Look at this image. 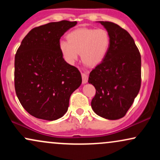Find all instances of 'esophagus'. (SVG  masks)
Segmentation results:
<instances>
[{
    "instance_id": "34e87169",
    "label": "esophagus",
    "mask_w": 160,
    "mask_h": 160,
    "mask_svg": "<svg viewBox=\"0 0 160 160\" xmlns=\"http://www.w3.org/2000/svg\"><path fill=\"white\" fill-rule=\"evenodd\" d=\"M82 84H85L86 82H88V77L87 75L83 74V73H82Z\"/></svg>"
}]
</instances>
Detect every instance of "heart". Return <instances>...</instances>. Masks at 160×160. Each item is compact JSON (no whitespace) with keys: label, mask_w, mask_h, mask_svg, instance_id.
<instances>
[{"label":"heart","mask_w":160,"mask_h":160,"mask_svg":"<svg viewBox=\"0 0 160 160\" xmlns=\"http://www.w3.org/2000/svg\"><path fill=\"white\" fill-rule=\"evenodd\" d=\"M68 40L59 42L65 60L73 64L81 52L82 61L87 66L98 65L105 58L110 46V36L102 28H79L68 34Z\"/></svg>","instance_id":"obj_1"}]
</instances>
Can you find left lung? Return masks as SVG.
I'll return each instance as SVG.
<instances>
[{"instance_id":"8db88e82","label":"left lung","mask_w":160,"mask_h":160,"mask_svg":"<svg viewBox=\"0 0 160 160\" xmlns=\"http://www.w3.org/2000/svg\"><path fill=\"white\" fill-rule=\"evenodd\" d=\"M110 36L105 58L91 71L89 83L96 93L91 102L93 111L108 120L126 115L141 88V59L128 32L117 24L100 21Z\"/></svg>"}]
</instances>
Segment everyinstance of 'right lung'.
<instances>
[{"label": "right lung", "mask_w": 160, "mask_h": 160, "mask_svg": "<svg viewBox=\"0 0 160 160\" xmlns=\"http://www.w3.org/2000/svg\"><path fill=\"white\" fill-rule=\"evenodd\" d=\"M77 22L62 20L36 27L24 38L15 56L16 93L28 113L52 121L65 114L71 95L80 86L79 70L60 50V38Z\"/></svg>", "instance_id": "1"}]
</instances>
